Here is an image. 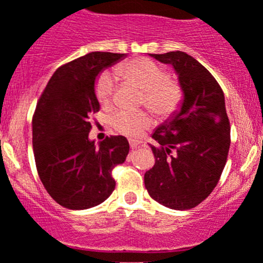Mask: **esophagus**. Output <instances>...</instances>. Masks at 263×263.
<instances>
[{"mask_svg": "<svg viewBox=\"0 0 263 263\" xmlns=\"http://www.w3.org/2000/svg\"><path fill=\"white\" fill-rule=\"evenodd\" d=\"M140 144H141V143H140L139 140H134V139H131V140H129V146H131L132 149L137 148V146H139Z\"/></svg>", "mask_w": 263, "mask_h": 263, "instance_id": "obj_1", "label": "esophagus"}]
</instances>
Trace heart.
Segmentation results:
<instances>
[{"mask_svg": "<svg viewBox=\"0 0 263 263\" xmlns=\"http://www.w3.org/2000/svg\"><path fill=\"white\" fill-rule=\"evenodd\" d=\"M115 75L128 84L143 89L140 104L148 106L159 119H168L179 109L184 100L180 82L167 75L162 65L145 57H139L122 63L115 68ZM96 97L101 106L110 107L114 96V83L110 73L104 72L96 82ZM111 126L119 134L137 137L153 123V118L145 110L117 111L110 119Z\"/></svg>", "mask_w": 263, "mask_h": 263, "instance_id": "b5f03b06", "label": "heart"}]
</instances>
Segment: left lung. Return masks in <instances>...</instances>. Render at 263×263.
Listing matches in <instances>:
<instances>
[{
  "label": "left lung",
  "instance_id": "left-lung-1",
  "mask_svg": "<svg viewBox=\"0 0 263 263\" xmlns=\"http://www.w3.org/2000/svg\"><path fill=\"white\" fill-rule=\"evenodd\" d=\"M151 55L174 66L184 100L180 111L152 135L156 163L144 175L145 188L166 208L192 209L217 187L227 162L231 127L224 95L214 76L190 54Z\"/></svg>",
  "mask_w": 263,
  "mask_h": 263
}]
</instances>
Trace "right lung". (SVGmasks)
I'll list each match as a JSON object with an SVG mask.
<instances>
[{
	"label": "right lung",
	"instance_id": "add662e5",
	"mask_svg": "<svg viewBox=\"0 0 263 263\" xmlns=\"http://www.w3.org/2000/svg\"><path fill=\"white\" fill-rule=\"evenodd\" d=\"M124 54L93 51L55 70L41 93L32 118V145L44 187L57 203L71 210L89 209L112 193V168L126 161L124 136L88 139L90 118L100 110L95 80Z\"/></svg>",
	"mask_w": 263,
	"mask_h": 263
}]
</instances>
